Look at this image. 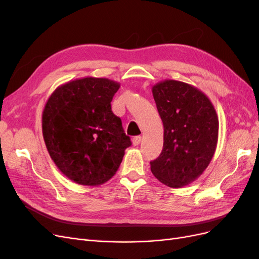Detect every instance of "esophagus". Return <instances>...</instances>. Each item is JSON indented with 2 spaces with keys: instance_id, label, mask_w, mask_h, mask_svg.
<instances>
[{
  "instance_id": "obj_1",
  "label": "esophagus",
  "mask_w": 259,
  "mask_h": 259,
  "mask_svg": "<svg viewBox=\"0 0 259 259\" xmlns=\"http://www.w3.org/2000/svg\"><path fill=\"white\" fill-rule=\"evenodd\" d=\"M132 142L134 146H138L140 144V142H142V136H135L134 138H133Z\"/></svg>"
}]
</instances>
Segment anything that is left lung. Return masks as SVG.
Instances as JSON below:
<instances>
[{
    "label": "left lung",
    "instance_id": "8db88e82",
    "mask_svg": "<svg viewBox=\"0 0 259 259\" xmlns=\"http://www.w3.org/2000/svg\"><path fill=\"white\" fill-rule=\"evenodd\" d=\"M152 94L163 122L164 143L150 168L162 184L182 188L200 177L213 159L218 116L205 94L190 84L161 81Z\"/></svg>",
    "mask_w": 259,
    "mask_h": 259
}]
</instances>
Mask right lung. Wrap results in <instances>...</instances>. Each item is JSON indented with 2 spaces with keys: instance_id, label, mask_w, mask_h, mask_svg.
I'll use <instances>...</instances> for the list:
<instances>
[{
  "instance_id": "obj_1",
  "label": "right lung",
  "mask_w": 259,
  "mask_h": 259,
  "mask_svg": "<svg viewBox=\"0 0 259 259\" xmlns=\"http://www.w3.org/2000/svg\"><path fill=\"white\" fill-rule=\"evenodd\" d=\"M120 83L82 77L53 92L42 114L43 138L62 174L84 186L112 178L132 145L122 121L111 110Z\"/></svg>"
}]
</instances>
